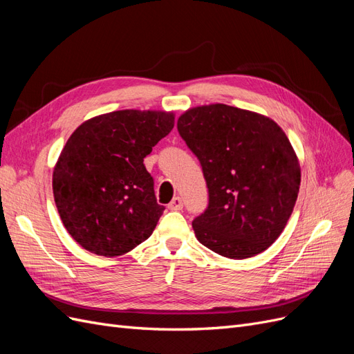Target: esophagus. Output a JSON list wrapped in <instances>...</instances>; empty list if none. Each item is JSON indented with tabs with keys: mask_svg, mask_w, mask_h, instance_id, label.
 Here are the masks:
<instances>
[{
	"mask_svg": "<svg viewBox=\"0 0 354 354\" xmlns=\"http://www.w3.org/2000/svg\"><path fill=\"white\" fill-rule=\"evenodd\" d=\"M181 208H183V199H181L180 196H176L168 203V209H171V211H178Z\"/></svg>",
	"mask_w": 354,
	"mask_h": 354,
	"instance_id": "1",
	"label": "esophagus"
}]
</instances>
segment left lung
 <instances>
[{"instance_id": "1", "label": "left lung", "mask_w": 354, "mask_h": 354, "mask_svg": "<svg viewBox=\"0 0 354 354\" xmlns=\"http://www.w3.org/2000/svg\"><path fill=\"white\" fill-rule=\"evenodd\" d=\"M177 130L199 159L208 187V207L192 221L198 241L238 260L269 248L291 217L301 180L282 128L217 103L181 115Z\"/></svg>"}]
</instances>
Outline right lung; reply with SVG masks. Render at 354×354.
Wrapping results in <instances>:
<instances>
[{
  "label": "right lung",
  "mask_w": 354,
  "mask_h": 354,
  "mask_svg": "<svg viewBox=\"0 0 354 354\" xmlns=\"http://www.w3.org/2000/svg\"><path fill=\"white\" fill-rule=\"evenodd\" d=\"M173 127V113L116 111L69 137L53 173V194L63 224L84 250L122 255L151 236L165 208L143 160Z\"/></svg>",
  "instance_id": "add662e5"
}]
</instances>
